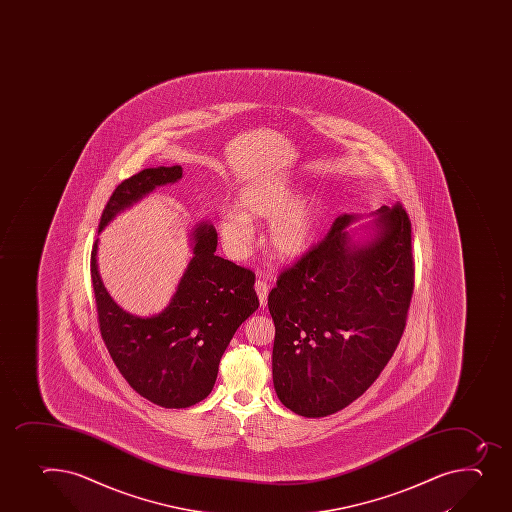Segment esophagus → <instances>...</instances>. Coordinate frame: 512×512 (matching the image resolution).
Returning a JSON list of instances; mask_svg holds the SVG:
<instances>
[{
	"label": "esophagus",
	"instance_id": "esophagus-1",
	"mask_svg": "<svg viewBox=\"0 0 512 512\" xmlns=\"http://www.w3.org/2000/svg\"><path fill=\"white\" fill-rule=\"evenodd\" d=\"M255 290H257V295H259L260 305L265 307L267 299H269V285L264 280L259 279L255 282Z\"/></svg>",
	"mask_w": 512,
	"mask_h": 512
}]
</instances>
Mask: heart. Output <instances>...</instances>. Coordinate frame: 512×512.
I'll return each instance as SVG.
<instances>
[{
  "mask_svg": "<svg viewBox=\"0 0 512 512\" xmlns=\"http://www.w3.org/2000/svg\"><path fill=\"white\" fill-rule=\"evenodd\" d=\"M237 207L218 218L223 247L233 259H243L252 245V218L270 220L267 247L280 260L304 257L319 233V203L312 195L295 197V185L287 177H262L238 193Z\"/></svg>",
  "mask_w": 512,
  "mask_h": 512,
  "instance_id": "heart-1",
  "label": "heart"
}]
</instances>
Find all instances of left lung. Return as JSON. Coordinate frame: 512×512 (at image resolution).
Returning a JSON list of instances; mask_svg holds the SVG:
<instances>
[{"mask_svg":"<svg viewBox=\"0 0 512 512\" xmlns=\"http://www.w3.org/2000/svg\"><path fill=\"white\" fill-rule=\"evenodd\" d=\"M367 223L342 213L269 294L272 375L280 402L304 417L335 414L374 384L394 355L414 290L402 205Z\"/></svg>","mask_w":512,"mask_h":512,"instance_id":"8db88e82","label":"left lung"}]
</instances>
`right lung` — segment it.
<instances>
[{"instance_id":"add662e5","label":"right lung","mask_w":512,"mask_h":512,"mask_svg":"<svg viewBox=\"0 0 512 512\" xmlns=\"http://www.w3.org/2000/svg\"><path fill=\"white\" fill-rule=\"evenodd\" d=\"M180 165L145 168L120 183L103 210L98 233L163 185L182 178ZM192 257L167 307L140 317L108 294L98 270V240L92 250V282L100 330L133 390L165 409H185L212 392L218 364L233 334L259 309L255 275L218 257L217 230L208 220L188 233Z\"/></svg>"}]
</instances>
